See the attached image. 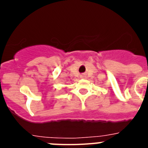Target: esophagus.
Returning a JSON list of instances; mask_svg holds the SVG:
<instances>
[{"mask_svg":"<svg viewBox=\"0 0 148 148\" xmlns=\"http://www.w3.org/2000/svg\"><path fill=\"white\" fill-rule=\"evenodd\" d=\"M81 78H83V79H84V78H86V76H85V75H82V76H81Z\"/></svg>","mask_w":148,"mask_h":148,"instance_id":"34e87169","label":"esophagus"}]
</instances>
